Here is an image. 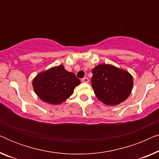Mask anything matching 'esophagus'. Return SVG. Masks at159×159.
I'll use <instances>...</instances> for the list:
<instances>
[{
  "label": "esophagus",
  "mask_w": 159,
  "mask_h": 159,
  "mask_svg": "<svg viewBox=\"0 0 159 159\" xmlns=\"http://www.w3.org/2000/svg\"><path fill=\"white\" fill-rule=\"evenodd\" d=\"M82 82H84V83H88V82H89L88 78V77H84V78H82Z\"/></svg>",
  "instance_id": "esophagus-1"
}]
</instances>
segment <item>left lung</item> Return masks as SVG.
<instances>
[{
    "label": "left lung",
    "mask_w": 159,
    "mask_h": 159,
    "mask_svg": "<svg viewBox=\"0 0 159 159\" xmlns=\"http://www.w3.org/2000/svg\"><path fill=\"white\" fill-rule=\"evenodd\" d=\"M92 87L96 97L108 106L125 101L132 90V77L128 71L109 64H100L92 71Z\"/></svg>",
    "instance_id": "1"
}]
</instances>
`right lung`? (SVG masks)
Masks as SVG:
<instances>
[{"label":"right lung","instance_id":"obj_1","mask_svg":"<svg viewBox=\"0 0 159 159\" xmlns=\"http://www.w3.org/2000/svg\"><path fill=\"white\" fill-rule=\"evenodd\" d=\"M80 80L63 65L53 67L38 75L32 82L34 92L46 103L59 104L72 95L74 89Z\"/></svg>","mask_w":159,"mask_h":159}]
</instances>
